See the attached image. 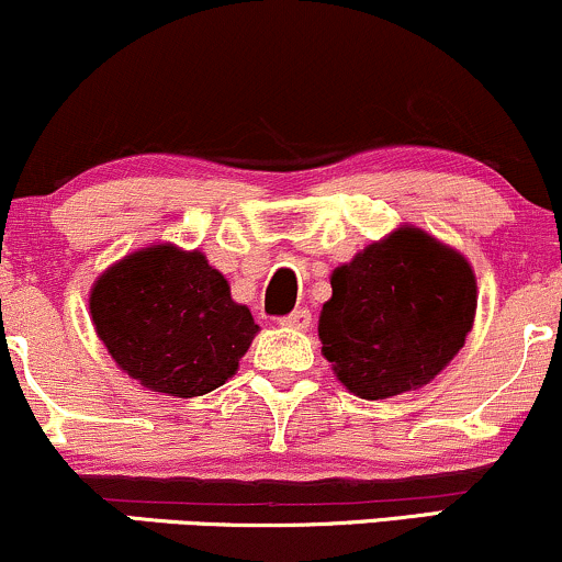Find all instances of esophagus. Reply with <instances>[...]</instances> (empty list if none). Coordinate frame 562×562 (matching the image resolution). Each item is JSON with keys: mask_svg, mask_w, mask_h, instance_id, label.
<instances>
[{"mask_svg": "<svg viewBox=\"0 0 562 562\" xmlns=\"http://www.w3.org/2000/svg\"><path fill=\"white\" fill-rule=\"evenodd\" d=\"M280 325L290 327V330H306L312 325V312L308 308H295V312H290L288 317L280 319Z\"/></svg>", "mask_w": 562, "mask_h": 562, "instance_id": "1", "label": "esophagus"}]
</instances>
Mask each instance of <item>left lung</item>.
<instances>
[{
    "label": "left lung",
    "instance_id": "left-lung-1",
    "mask_svg": "<svg viewBox=\"0 0 562 562\" xmlns=\"http://www.w3.org/2000/svg\"><path fill=\"white\" fill-rule=\"evenodd\" d=\"M322 306V353L353 396L423 389L457 357L475 319L468 259L417 227H398L338 267Z\"/></svg>",
    "mask_w": 562,
    "mask_h": 562
}]
</instances>
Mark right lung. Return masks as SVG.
<instances>
[{
  "label": "right lung",
  "mask_w": 562,
  "mask_h": 562,
  "mask_svg": "<svg viewBox=\"0 0 562 562\" xmlns=\"http://www.w3.org/2000/svg\"><path fill=\"white\" fill-rule=\"evenodd\" d=\"M89 312L128 378L179 398L227 383L259 333L224 274L171 243L134 250L97 277Z\"/></svg>",
  "instance_id": "obj_1"
}]
</instances>
